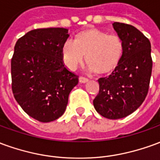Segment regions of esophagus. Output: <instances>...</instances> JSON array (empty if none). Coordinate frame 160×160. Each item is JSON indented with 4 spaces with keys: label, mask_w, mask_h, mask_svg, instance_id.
<instances>
[{
    "label": "esophagus",
    "mask_w": 160,
    "mask_h": 160,
    "mask_svg": "<svg viewBox=\"0 0 160 160\" xmlns=\"http://www.w3.org/2000/svg\"><path fill=\"white\" fill-rule=\"evenodd\" d=\"M79 81H80V83H87V82L89 81V80L87 79V78H84V77H80L79 78Z\"/></svg>",
    "instance_id": "obj_1"
}]
</instances>
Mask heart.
Returning a JSON list of instances; mask_svg holds the SVG:
<instances>
[{
    "label": "heart",
    "instance_id": "1",
    "mask_svg": "<svg viewBox=\"0 0 160 160\" xmlns=\"http://www.w3.org/2000/svg\"><path fill=\"white\" fill-rule=\"evenodd\" d=\"M123 51L120 37L95 28L81 31L76 35L75 41L67 39L62 47L63 62L70 70H76L87 55V71L101 75L118 68Z\"/></svg>",
    "mask_w": 160,
    "mask_h": 160
}]
</instances>
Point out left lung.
Returning <instances> with one entry per match:
<instances>
[{
  "instance_id": "1",
  "label": "left lung",
  "mask_w": 160,
  "mask_h": 160,
  "mask_svg": "<svg viewBox=\"0 0 160 160\" xmlns=\"http://www.w3.org/2000/svg\"><path fill=\"white\" fill-rule=\"evenodd\" d=\"M113 28L122 40L123 56L110 76L100 78L99 92L93 100L95 110L108 119L132 114L144 102L151 79V43L134 26L114 22Z\"/></svg>"
}]
</instances>
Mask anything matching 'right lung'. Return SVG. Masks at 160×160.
Here are the masks:
<instances>
[{
	"label": "right lung",
	"instance_id": "right-lung-1",
	"mask_svg": "<svg viewBox=\"0 0 160 160\" xmlns=\"http://www.w3.org/2000/svg\"><path fill=\"white\" fill-rule=\"evenodd\" d=\"M69 37L65 28L30 31L14 46L11 61L12 90L24 111L49 122L66 111L78 76L63 65L62 47Z\"/></svg>",
	"mask_w": 160,
	"mask_h": 160
}]
</instances>
